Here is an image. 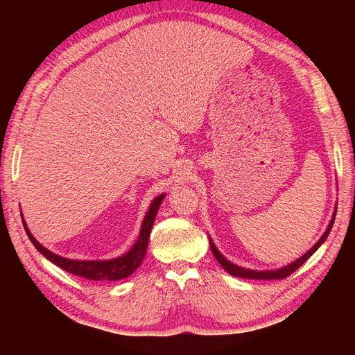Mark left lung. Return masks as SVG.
I'll list each match as a JSON object with an SVG mask.
<instances>
[{
  "label": "left lung",
  "mask_w": 355,
  "mask_h": 355,
  "mask_svg": "<svg viewBox=\"0 0 355 355\" xmlns=\"http://www.w3.org/2000/svg\"><path fill=\"white\" fill-rule=\"evenodd\" d=\"M336 214H337V207L334 209V214H333V218H331V221L328 224V229L325 230V233H323L322 238L315 243L310 250H308L305 254L300 256V258H297L294 262L288 263V266H285L282 268H277V270H262V271H258V270H250V268H244V267H239V266H235V263L227 261L224 258V256L220 253V250H218L216 245L214 244V241L209 238V243H210V250H212L215 259L220 262V266L227 271L229 275L232 276H236V277H244V279H284L286 276H290L293 271H296L302 263L310 258V256L318 250V248L325 243V239L328 238L331 229H333V224H334V220H336Z\"/></svg>",
  "instance_id": "obj_1"
}]
</instances>
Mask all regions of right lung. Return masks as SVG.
Here are the masks:
<instances>
[{"label": "right lung", "instance_id": "add662e5", "mask_svg": "<svg viewBox=\"0 0 355 355\" xmlns=\"http://www.w3.org/2000/svg\"><path fill=\"white\" fill-rule=\"evenodd\" d=\"M163 198H164V193L158 195V197L154 198V201L150 202V206L145 215V220H143V223H141L140 235H139L137 241H135V244L132 245L131 250L122 256H119V258H114V259L78 261V259L62 258V256L55 254L53 252H50L49 248H45L42 244L37 243L35 236L30 233L24 220H22V224H24L27 236L30 238V241H32V244L36 247V250L41 254H44L50 262L55 263V266L61 267L62 270L69 271V273H71V275L89 279V281H120V279L131 276L134 271L140 267L143 258H145L148 243H149L150 229H153L154 221H155V215L158 212V207H160ZM21 218H22V215H21Z\"/></svg>", "mask_w": 355, "mask_h": 355}]
</instances>
